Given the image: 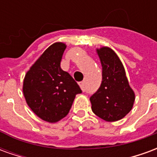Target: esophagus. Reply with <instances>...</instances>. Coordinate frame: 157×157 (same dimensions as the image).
I'll use <instances>...</instances> for the list:
<instances>
[{
    "instance_id": "obj_1",
    "label": "esophagus",
    "mask_w": 157,
    "mask_h": 157,
    "mask_svg": "<svg viewBox=\"0 0 157 157\" xmlns=\"http://www.w3.org/2000/svg\"><path fill=\"white\" fill-rule=\"evenodd\" d=\"M79 85H80V86H81V88L82 89V91H85L86 90V86H85V82H80L79 83Z\"/></svg>"
}]
</instances>
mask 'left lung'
I'll use <instances>...</instances> for the list:
<instances>
[{
	"instance_id": "8db88e82",
	"label": "left lung",
	"mask_w": 157,
	"mask_h": 157,
	"mask_svg": "<svg viewBox=\"0 0 157 157\" xmlns=\"http://www.w3.org/2000/svg\"><path fill=\"white\" fill-rule=\"evenodd\" d=\"M98 54L102 64V80L100 87L90 98L92 110L105 121H117L130 112L135 93L114 51L103 47L98 49Z\"/></svg>"
}]
</instances>
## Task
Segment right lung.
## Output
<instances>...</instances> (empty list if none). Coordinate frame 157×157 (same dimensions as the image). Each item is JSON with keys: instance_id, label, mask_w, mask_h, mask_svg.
<instances>
[{"instance_id": "obj_1", "label": "right lung", "mask_w": 157, "mask_h": 157, "mask_svg": "<svg viewBox=\"0 0 157 157\" xmlns=\"http://www.w3.org/2000/svg\"><path fill=\"white\" fill-rule=\"evenodd\" d=\"M65 44L50 45L27 72L23 82L26 102L36 115L55 123L68 114L82 89L68 72L60 67Z\"/></svg>"}]
</instances>
